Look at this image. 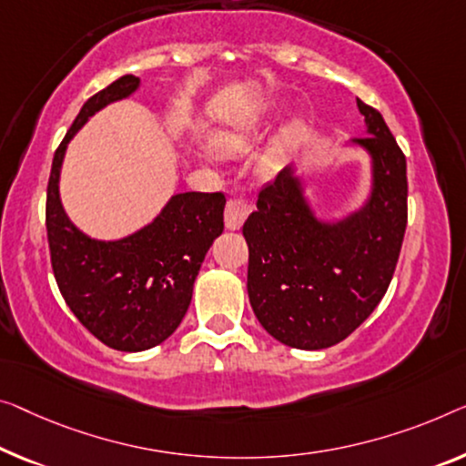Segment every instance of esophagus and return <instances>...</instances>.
<instances>
[{"mask_svg": "<svg viewBox=\"0 0 466 466\" xmlns=\"http://www.w3.org/2000/svg\"><path fill=\"white\" fill-rule=\"evenodd\" d=\"M248 213H251V207H248L245 200H238V198H230L226 205V228L228 230H238V228L245 224V219L248 218Z\"/></svg>", "mask_w": 466, "mask_h": 466, "instance_id": "34e87169", "label": "esophagus"}]
</instances>
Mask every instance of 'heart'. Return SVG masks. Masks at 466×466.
<instances>
[{
	"label": "heart",
	"mask_w": 466,
	"mask_h": 466,
	"mask_svg": "<svg viewBox=\"0 0 466 466\" xmlns=\"http://www.w3.org/2000/svg\"><path fill=\"white\" fill-rule=\"evenodd\" d=\"M263 121L259 116H247V119L228 123L211 136V148L219 157H240L253 148L257 137L261 134ZM305 125L299 119L284 123L276 136L268 142L261 155L257 157V171L261 176H274L287 161L289 152L303 140Z\"/></svg>",
	"instance_id": "obj_1"
}]
</instances>
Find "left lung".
<instances>
[{
	"instance_id": "1",
	"label": "left lung",
	"mask_w": 466,
	"mask_h": 466,
	"mask_svg": "<svg viewBox=\"0 0 466 466\" xmlns=\"http://www.w3.org/2000/svg\"><path fill=\"white\" fill-rule=\"evenodd\" d=\"M372 158V190L362 209L320 221L293 167L259 190L242 226L248 245V301L269 335L297 350L337 345L383 299L408 221L406 157L377 108L358 100Z\"/></svg>"
}]
</instances>
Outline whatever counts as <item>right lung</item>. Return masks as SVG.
I'll return each instance as SVG.
<instances>
[{
  "label": "right lung",
  "mask_w": 466,
  "mask_h": 466,
  "mask_svg": "<svg viewBox=\"0 0 466 466\" xmlns=\"http://www.w3.org/2000/svg\"><path fill=\"white\" fill-rule=\"evenodd\" d=\"M140 87L134 75L110 83L79 110L56 150L46 200L52 269L77 320L104 345L144 351L173 335L188 311L194 280L213 240L224 232L221 192L171 197L157 219L121 240H96L71 224L60 203V167L66 144L110 102Z\"/></svg>",
  "instance_id": "right-lung-1"
}]
</instances>
